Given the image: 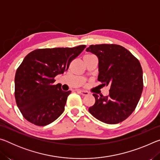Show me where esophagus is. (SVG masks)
Segmentation results:
<instances>
[{"mask_svg": "<svg viewBox=\"0 0 160 160\" xmlns=\"http://www.w3.org/2000/svg\"><path fill=\"white\" fill-rule=\"evenodd\" d=\"M78 92L80 93L81 95L82 96H87L89 94V92L87 91H82V90H78Z\"/></svg>", "mask_w": 160, "mask_h": 160, "instance_id": "34e87169", "label": "esophagus"}]
</instances>
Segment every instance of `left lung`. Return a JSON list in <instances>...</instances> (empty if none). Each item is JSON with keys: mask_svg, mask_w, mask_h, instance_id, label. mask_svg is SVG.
I'll return each instance as SVG.
<instances>
[{"mask_svg": "<svg viewBox=\"0 0 160 160\" xmlns=\"http://www.w3.org/2000/svg\"><path fill=\"white\" fill-rule=\"evenodd\" d=\"M86 51L98 58V81L110 86L109 96L93 94L95 103L89 112L105 123L122 122L133 112L141 97L143 80L139 61L117 44L90 45Z\"/></svg>", "mask_w": 160, "mask_h": 160, "instance_id": "left-lung-1", "label": "left lung"}]
</instances>
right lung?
<instances>
[{"instance_id":"obj_1","label":"right lung","mask_w":160,"mask_h":160,"mask_svg":"<svg viewBox=\"0 0 160 160\" xmlns=\"http://www.w3.org/2000/svg\"><path fill=\"white\" fill-rule=\"evenodd\" d=\"M85 47L42 48L25 56L15 73V97L26 120L44 126L62 114L71 91L62 90L59 84L53 85L54 78L66 71Z\"/></svg>"}]
</instances>
